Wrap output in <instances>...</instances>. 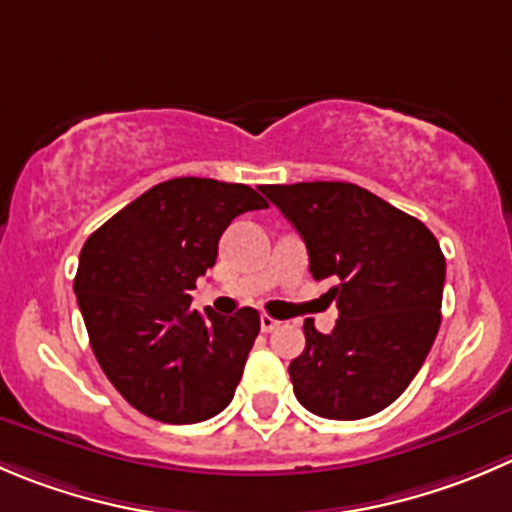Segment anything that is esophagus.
<instances>
[{
  "mask_svg": "<svg viewBox=\"0 0 512 512\" xmlns=\"http://www.w3.org/2000/svg\"><path fill=\"white\" fill-rule=\"evenodd\" d=\"M276 326H279V321H276L274 316H269V314H261V329H264V332H274Z\"/></svg>",
  "mask_w": 512,
  "mask_h": 512,
  "instance_id": "esophagus-1",
  "label": "esophagus"
}]
</instances>
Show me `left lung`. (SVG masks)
Wrapping results in <instances>:
<instances>
[{"label":"left lung","instance_id":"1","mask_svg":"<svg viewBox=\"0 0 512 512\" xmlns=\"http://www.w3.org/2000/svg\"><path fill=\"white\" fill-rule=\"evenodd\" d=\"M304 238L316 281L334 279L332 334L304 321L306 347L289 364L301 405L326 420H362L415 379L440 329L445 256L430 228L374 193L316 180L264 186Z\"/></svg>","mask_w":512,"mask_h":512}]
</instances>
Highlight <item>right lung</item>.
Wrapping results in <instances>:
<instances>
[{
    "label": "right lung",
    "mask_w": 512,
    "mask_h": 512,
    "mask_svg": "<svg viewBox=\"0 0 512 512\" xmlns=\"http://www.w3.org/2000/svg\"><path fill=\"white\" fill-rule=\"evenodd\" d=\"M269 203L243 183L173 178L85 241L75 294L105 377L143 415L193 425L226 410L259 337L256 309H191L228 223Z\"/></svg>",
    "instance_id": "add662e5"
}]
</instances>
